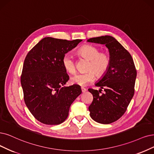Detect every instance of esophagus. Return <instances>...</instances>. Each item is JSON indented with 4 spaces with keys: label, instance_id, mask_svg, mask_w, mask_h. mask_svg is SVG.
I'll use <instances>...</instances> for the list:
<instances>
[{
    "label": "esophagus",
    "instance_id": "1",
    "mask_svg": "<svg viewBox=\"0 0 154 154\" xmlns=\"http://www.w3.org/2000/svg\"><path fill=\"white\" fill-rule=\"evenodd\" d=\"M81 91H82V93H85V92L86 91V89L82 87V88H81Z\"/></svg>",
    "mask_w": 154,
    "mask_h": 154
}]
</instances>
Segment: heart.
I'll use <instances>...</instances> for the list:
<instances>
[{
    "label": "heart",
    "mask_w": 154,
    "mask_h": 154,
    "mask_svg": "<svg viewBox=\"0 0 154 154\" xmlns=\"http://www.w3.org/2000/svg\"><path fill=\"white\" fill-rule=\"evenodd\" d=\"M92 45H84L78 51L79 54L89 60L88 72L77 73L71 78V82L79 86H85L94 81L96 75L98 77L104 75L110 65V57L106 52L101 51ZM63 66L70 74L76 72V62L73 57L66 54L62 59Z\"/></svg>",
    "instance_id": "heart-1"
}]
</instances>
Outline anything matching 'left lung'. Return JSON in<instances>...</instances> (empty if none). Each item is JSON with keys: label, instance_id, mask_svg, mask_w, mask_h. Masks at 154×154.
I'll return each instance as SVG.
<instances>
[{"label": "left lung", "instance_id": "left-lung-1", "mask_svg": "<svg viewBox=\"0 0 154 154\" xmlns=\"http://www.w3.org/2000/svg\"><path fill=\"white\" fill-rule=\"evenodd\" d=\"M88 42L105 44L109 49L110 65L103 77L96 84L101 89L88 91L93 96L89 106L96 122L108 124L117 121L126 112L134 93L136 70L131 55L112 36L91 38ZM104 88L105 93H101Z\"/></svg>", "mask_w": 154, "mask_h": 154}]
</instances>
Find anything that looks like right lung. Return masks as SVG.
Returning a JSON list of instances; mask_svg holds the SVG:
<instances>
[{
	"label": "right lung",
	"instance_id": "obj_1",
	"mask_svg": "<svg viewBox=\"0 0 154 154\" xmlns=\"http://www.w3.org/2000/svg\"><path fill=\"white\" fill-rule=\"evenodd\" d=\"M82 41L45 37L27 54L21 75L25 103L37 121L58 125L68 116L71 104L82 93L81 87H63L69 76L63 66L66 53Z\"/></svg>",
	"mask_w": 154,
	"mask_h": 154
}]
</instances>
